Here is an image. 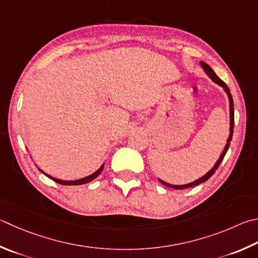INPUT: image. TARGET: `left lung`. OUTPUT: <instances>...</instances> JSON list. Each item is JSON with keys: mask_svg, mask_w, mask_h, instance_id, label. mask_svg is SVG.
<instances>
[{"mask_svg": "<svg viewBox=\"0 0 258 258\" xmlns=\"http://www.w3.org/2000/svg\"><path fill=\"white\" fill-rule=\"evenodd\" d=\"M200 64H201V67L203 68L205 73L208 74V77L211 79V80H212L213 82H215L217 84H219L220 87H222L223 90L226 91V93L228 95V98H229V106H230V134H229V138H228V140H227V144H226V147H224L223 152L221 153V156H220L219 160H218L217 162H215V165L213 166L212 169H211L209 172H207V174H205L204 176L199 178V179H196V180L191 181V182H189V184H186V185H171V184H168V182L163 181V180H161V179H159V181H160L162 185H165V186H167V187H170V188H174V189H184V188H188V187H193V186L202 184V182H204V181H207V180L209 179V178L214 174L215 170L218 169L219 166H220V163L222 162L223 158H224V156H226V153H227V151H228L229 147H230V141L232 140L233 125H235V111H233V100H232V96H231V93H230V89H229V88L227 87V84L224 83V82L221 80V79H220V78L217 76V74L214 73L213 70L210 68V65H208L207 63H204V62H200Z\"/></svg>", "mask_w": 258, "mask_h": 258, "instance_id": "left-lung-1", "label": "left lung"}]
</instances>
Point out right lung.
I'll return each mask as SVG.
<instances>
[{"mask_svg": "<svg viewBox=\"0 0 258 258\" xmlns=\"http://www.w3.org/2000/svg\"><path fill=\"white\" fill-rule=\"evenodd\" d=\"M104 166H105V165H102V166L99 168V169L93 172V174L89 175V176L84 177V178H81V179H77V180H62V179H57V178L51 177V176H49V175H47V174H45V172L41 171L40 169H39V170H40L41 172H44V174H45L46 176H47L48 178H50V179H53L54 181L57 182V184H60V185H70V186H71V185H82V184H87V182L93 180L96 177H98V176L100 175V172L102 171V169H104Z\"/></svg>", "mask_w": 258, "mask_h": 258, "instance_id": "add662e5", "label": "right lung"}]
</instances>
